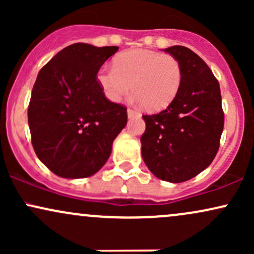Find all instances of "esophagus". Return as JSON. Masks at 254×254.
Here are the masks:
<instances>
[{
	"instance_id": "esophagus-1",
	"label": "esophagus",
	"mask_w": 254,
	"mask_h": 254,
	"mask_svg": "<svg viewBox=\"0 0 254 254\" xmlns=\"http://www.w3.org/2000/svg\"><path fill=\"white\" fill-rule=\"evenodd\" d=\"M127 117L132 118V117H139V112L132 110V109H127Z\"/></svg>"
}]
</instances>
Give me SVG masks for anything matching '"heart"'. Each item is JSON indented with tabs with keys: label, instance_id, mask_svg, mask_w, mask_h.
I'll list each match as a JSON object with an SVG mask.
<instances>
[{
	"label": "heart",
	"instance_id": "heart-1",
	"mask_svg": "<svg viewBox=\"0 0 254 254\" xmlns=\"http://www.w3.org/2000/svg\"><path fill=\"white\" fill-rule=\"evenodd\" d=\"M97 78L105 95L113 103H118L133 87L136 100L156 112L176 99L182 86L183 69L171 55L132 49L118 55L115 66L101 68Z\"/></svg>",
	"mask_w": 254,
	"mask_h": 254
}]
</instances>
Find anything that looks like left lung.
Returning a JSON list of instances; mask_svg holds the SVG:
<instances>
[{
  "label": "left lung",
  "instance_id": "8db88e82",
  "mask_svg": "<svg viewBox=\"0 0 254 254\" xmlns=\"http://www.w3.org/2000/svg\"><path fill=\"white\" fill-rule=\"evenodd\" d=\"M165 51L182 65V86L167 109L143 116L142 157L159 179L183 183L205 170L216 156L224 113L220 84L202 58L180 45Z\"/></svg>",
  "mask_w": 254,
  "mask_h": 254
}]
</instances>
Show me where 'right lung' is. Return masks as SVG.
<instances>
[{
    "instance_id": "add662e5",
    "label": "right lung",
    "mask_w": 254,
    "mask_h": 254,
    "mask_svg": "<svg viewBox=\"0 0 254 254\" xmlns=\"http://www.w3.org/2000/svg\"><path fill=\"white\" fill-rule=\"evenodd\" d=\"M118 49L71 44L38 74L28 105L32 145L58 177L78 179L97 173L127 125V107L107 100L97 78Z\"/></svg>"
}]
</instances>
